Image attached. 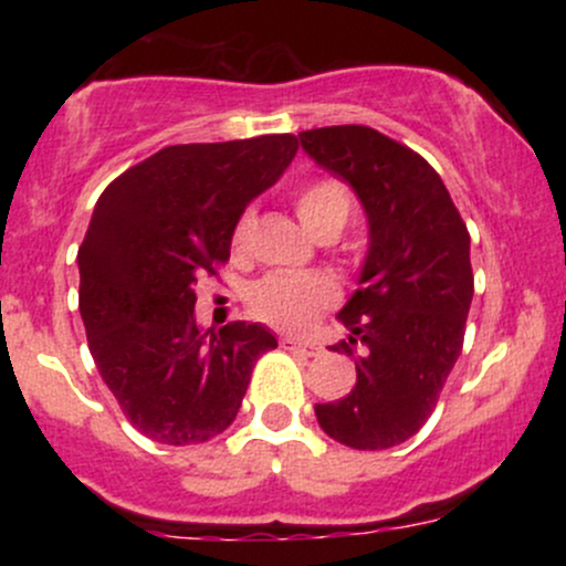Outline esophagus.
<instances>
[{
  "mask_svg": "<svg viewBox=\"0 0 566 566\" xmlns=\"http://www.w3.org/2000/svg\"><path fill=\"white\" fill-rule=\"evenodd\" d=\"M282 346L290 348V350H297V354H305V356H319L322 354V348L316 346V343L297 340V337H292V335H284L282 337Z\"/></svg>",
  "mask_w": 566,
  "mask_h": 566,
  "instance_id": "obj_1",
  "label": "esophagus"
}]
</instances>
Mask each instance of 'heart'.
I'll return each mask as SVG.
<instances>
[{
	"label": "heart",
	"mask_w": 566,
	"mask_h": 566,
	"mask_svg": "<svg viewBox=\"0 0 566 566\" xmlns=\"http://www.w3.org/2000/svg\"><path fill=\"white\" fill-rule=\"evenodd\" d=\"M354 210V193L340 178H314L295 191V212L314 237L340 233ZM252 212L244 210L231 231L233 252H242L250 239ZM335 287L324 276L308 274H269L247 292L252 316L271 327L301 329L333 305Z\"/></svg>",
	"instance_id": "obj_1"
}]
</instances>
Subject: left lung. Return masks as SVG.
Listing matches in <instances>:
<instances>
[{"instance_id": "left-lung-1", "label": "left lung", "mask_w": 566, "mask_h": 566, "mask_svg": "<svg viewBox=\"0 0 566 566\" xmlns=\"http://www.w3.org/2000/svg\"><path fill=\"white\" fill-rule=\"evenodd\" d=\"M316 165L354 188L369 220L361 287L337 319L356 359L348 396L316 405L322 431L354 450H388L426 426L463 350L473 297L471 237L428 161L365 125L297 135Z\"/></svg>"}]
</instances>
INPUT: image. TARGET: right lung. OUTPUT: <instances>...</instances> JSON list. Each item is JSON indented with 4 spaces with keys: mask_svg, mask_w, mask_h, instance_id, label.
<instances>
[{
    "mask_svg": "<svg viewBox=\"0 0 566 566\" xmlns=\"http://www.w3.org/2000/svg\"><path fill=\"white\" fill-rule=\"evenodd\" d=\"M295 154V135L167 146L97 199L76 255L80 314L97 373L143 437L186 447L223 433L276 348L261 324L201 333L193 287L218 276L244 207Z\"/></svg>",
    "mask_w": 566,
    "mask_h": 566,
    "instance_id": "right-lung-1",
    "label": "right lung"
}]
</instances>
